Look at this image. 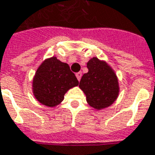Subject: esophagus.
I'll return each instance as SVG.
<instances>
[{"mask_svg":"<svg viewBox=\"0 0 155 155\" xmlns=\"http://www.w3.org/2000/svg\"><path fill=\"white\" fill-rule=\"evenodd\" d=\"M76 77H77V78H78V81H80V79H81V78H82V72H81V71H79V72L76 73Z\"/></svg>","mask_w":155,"mask_h":155,"instance_id":"1","label":"esophagus"}]
</instances>
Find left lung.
Returning <instances> with one entry per match:
<instances>
[{"label": "left lung", "instance_id": "8db88e82", "mask_svg": "<svg viewBox=\"0 0 155 155\" xmlns=\"http://www.w3.org/2000/svg\"><path fill=\"white\" fill-rule=\"evenodd\" d=\"M88 71L80 80L79 87L84 92L87 102L93 108L100 110L111 105L119 94V84L106 62L94 57L87 63Z\"/></svg>", "mask_w": 155, "mask_h": 155}]
</instances>
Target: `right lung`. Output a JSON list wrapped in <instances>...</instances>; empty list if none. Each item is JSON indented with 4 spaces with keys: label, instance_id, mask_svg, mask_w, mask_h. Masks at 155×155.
I'll return each mask as SVG.
<instances>
[{
    "label": "right lung",
    "instance_id": "1",
    "mask_svg": "<svg viewBox=\"0 0 155 155\" xmlns=\"http://www.w3.org/2000/svg\"><path fill=\"white\" fill-rule=\"evenodd\" d=\"M78 84L68 64L53 56L43 61L37 69L33 80V92L39 103L54 107L63 100L68 89Z\"/></svg>",
    "mask_w": 155,
    "mask_h": 155
}]
</instances>
